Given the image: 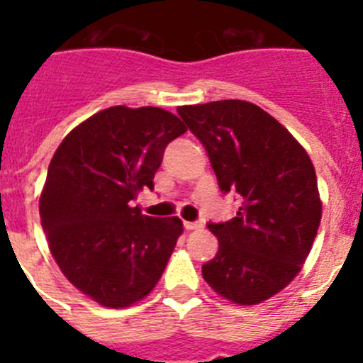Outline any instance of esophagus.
Wrapping results in <instances>:
<instances>
[{
  "label": "esophagus",
  "instance_id": "esophagus-1",
  "mask_svg": "<svg viewBox=\"0 0 363 363\" xmlns=\"http://www.w3.org/2000/svg\"><path fill=\"white\" fill-rule=\"evenodd\" d=\"M184 227L187 230H196V229H201V223L200 221H184Z\"/></svg>",
  "mask_w": 363,
  "mask_h": 363
}]
</instances>
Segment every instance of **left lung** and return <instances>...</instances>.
Instances as JSON below:
<instances>
[{
	"label": "left lung",
	"mask_w": 363,
	"mask_h": 363,
	"mask_svg": "<svg viewBox=\"0 0 363 363\" xmlns=\"http://www.w3.org/2000/svg\"><path fill=\"white\" fill-rule=\"evenodd\" d=\"M207 150L218 185L242 200L233 220L209 223L218 252L203 280L220 296L256 306L300 272L318 233L322 201L309 154L258 105L223 99L178 108Z\"/></svg>",
	"instance_id": "left-lung-1"
}]
</instances>
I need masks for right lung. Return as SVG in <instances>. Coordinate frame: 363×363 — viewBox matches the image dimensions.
<instances>
[{
    "label": "right lung",
    "mask_w": 363,
    "mask_h": 363,
    "mask_svg": "<svg viewBox=\"0 0 363 363\" xmlns=\"http://www.w3.org/2000/svg\"><path fill=\"white\" fill-rule=\"evenodd\" d=\"M185 130L163 108L118 105L70 130L50 160L41 227L67 280L104 307L145 298L174 251L182 220L145 216L134 200Z\"/></svg>",
    "instance_id": "right-lung-1"
}]
</instances>
